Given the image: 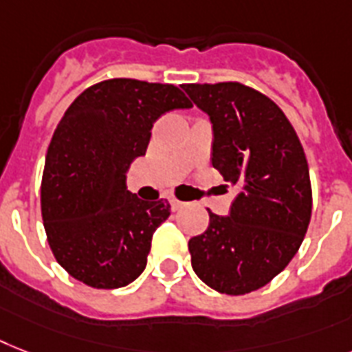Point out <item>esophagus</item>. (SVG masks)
Here are the masks:
<instances>
[{"label": "esophagus", "mask_w": 352, "mask_h": 352, "mask_svg": "<svg viewBox=\"0 0 352 352\" xmlns=\"http://www.w3.org/2000/svg\"><path fill=\"white\" fill-rule=\"evenodd\" d=\"M170 204H171V210H173V211H179V210H182V208H184V202L177 201V199H171Z\"/></svg>", "instance_id": "obj_1"}]
</instances>
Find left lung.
Returning <instances> with one entry per match:
<instances>
[{
	"mask_svg": "<svg viewBox=\"0 0 352 352\" xmlns=\"http://www.w3.org/2000/svg\"><path fill=\"white\" fill-rule=\"evenodd\" d=\"M213 124L211 164L239 188L230 215L188 242L191 267L211 289L245 295L285 270L304 241L313 193L295 128L264 94L241 82L182 85Z\"/></svg>",
	"mask_w": 352,
	"mask_h": 352,
	"instance_id": "left-lung-1",
	"label": "left lung"
}]
</instances>
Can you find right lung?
Segmentation results:
<instances>
[{
    "label": "right lung",
    "instance_id": "1",
    "mask_svg": "<svg viewBox=\"0 0 352 352\" xmlns=\"http://www.w3.org/2000/svg\"><path fill=\"white\" fill-rule=\"evenodd\" d=\"M193 104L181 88L108 79L87 88L54 131L41 181L48 244L68 275L96 287H124L146 267L168 201L126 190V171L146 153L153 122Z\"/></svg>",
    "mask_w": 352,
    "mask_h": 352
}]
</instances>
